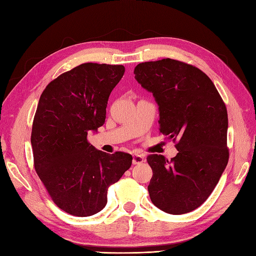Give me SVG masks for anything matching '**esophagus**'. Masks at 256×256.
I'll use <instances>...</instances> for the list:
<instances>
[{
  "label": "esophagus",
  "instance_id": "1",
  "mask_svg": "<svg viewBox=\"0 0 256 256\" xmlns=\"http://www.w3.org/2000/svg\"><path fill=\"white\" fill-rule=\"evenodd\" d=\"M143 162H146L144 158L140 154H134V158H132V164L134 165H138V164H142Z\"/></svg>",
  "mask_w": 256,
  "mask_h": 256
}]
</instances>
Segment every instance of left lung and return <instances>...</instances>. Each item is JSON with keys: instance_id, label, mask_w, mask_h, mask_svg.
<instances>
[{"instance_id": "1", "label": "left lung", "mask_w": 256, "mask_h": 256, "mask_svg": "<svg viewBox=\"0 0 256 256\" xmlns=\"http://www.w3.org/2000/svg\"><path fill=\"white\" fill-rule=\"evenodd\" d=\"M134 78L153 93L160 132L178 150L170 162L158 154L146 158L153 170L150 198L166 213H189L208 200L227 166L226 105L206 74L177 60L140 63Z\"/></svg>"}]
</instances>
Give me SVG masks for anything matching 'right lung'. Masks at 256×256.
<instances>
[{"label": "right lung", "mask_w": 256, "mask_h": 256, "mask_svg": "<svg viewBox=\"0 0 256 256\" xmlns=\"http://www.w3.org/2000/svg\"><path fill=\"white\" fill-rule=\"evenodd\" d=\"M122 65L84 63L63 72L43 90L31 146L34 170L53 202L86 217L108 203V189L132 166L124 152L108 154L88 141L105 122L108 96L124 76Z\"/></svg>", "instance_id": "1"}]
</instances>
